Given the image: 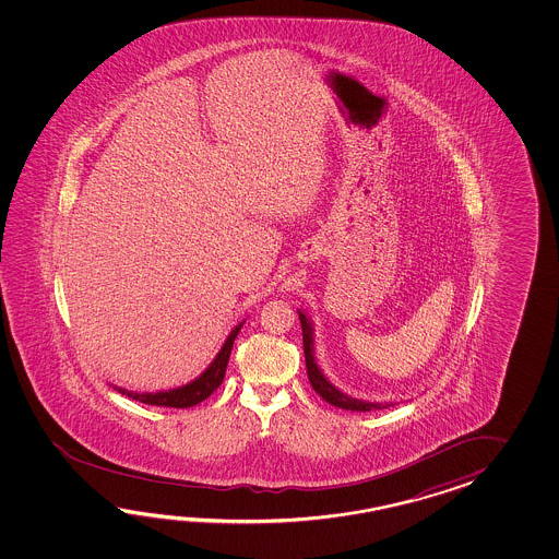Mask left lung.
Here are the masks:
<instances>
[{
  "mask_svg": "<svg viewBox=\"0 0 559 559\" xmlns=\"http://www.w3.org/2000/svg\"><path fill=\"white\" fill-rule=\"evenodd\" d=\"M299 313V321H301V333H304V354H306V368H308V378L311 388L316 392L320 393L321 397L328 402V404L335 405V407H342V409H352V412H371V409H385L390 405H395L393 402H366V400H359V397H352L347 393L342 392L340 388H335L332 381L325 378V373L321 371L318 366V359H316V330H313V323L309 320L306 309H297Z\"/></svg>",
  "mask_w": 559,
  "mask_h": 559,
  "instance_id": "obj_1",
  "label": "left lung"
}]
</instances>
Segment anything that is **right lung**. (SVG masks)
Instances as JSON below:
<instances>
[{"instance_id": "1", "label": "right lung", "mask_w": 559, "mask_h": 559, "mask_svg": "<svg viewBox=\"0 0 559 559\" xmlns=\"http://www.w3.org/2000/svg\"><path fill=\"white\" fill-rule=\"evenodd\" d=\"M243 323H246V320L239 321L238 325L229 332L226 342L222 345V349L214 357V361L203 369L202 373L195 380H191L190 383L179 385V388H171V390H164V392H130V390L119 388V385H114V390H118L121 395H128V397L140 402V404L164 405V407H191V405L200 404L203 400H207L219 388V383L224 381L231 347H234V342H236V337H238L239 330H241Z\"/></svg>"}]
</instances>
